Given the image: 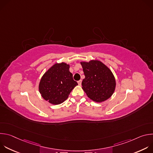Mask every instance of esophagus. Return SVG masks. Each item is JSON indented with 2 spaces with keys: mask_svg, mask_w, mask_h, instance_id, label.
Instances as JSON below:
<instances>
[{
  "mask_svg": "<svg viewBox=\"0 0 153 153\" xmlns=\"http://www.w3.org/2000/svg\"><path fill=\"white\" fill-rule=\"evenodd\" d=\"M77 82H78L79 85H80H80H81V84H82V80H79Z\"/></svg>",
  "mask_w": 153,
  "mask_h": 153,
  "instance_id": "34e87169",
  "label": "esophagus"
}]
</instances>
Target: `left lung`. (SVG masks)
<instances>
[{
  "mask_svg": "<svg viewBox=\"0 0 153 153\" xmlns=\"http://www.w3.org/2000/svg\"><path fill=\"white\" fill-rule=\"evenodd\" d=\"M85 79L82 88L89 98L96 102H102L110 98L116 88L115 78L106 65L99 60L80 62Z\"/></svg>",
  "mask_w": 153,
  "mask_h": 153,
  "instance_id": "8db88e82",
  "label": "left lung"
}]
</instances>
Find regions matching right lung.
<instances>
[{
  "mask_svg": "<svg viewBox=\"0 0 153 153\" xmlns=\"http://www.w3.org/2000/svg\"><path fill=\"white\" fill-rule=\"evenodd\" d=\"M69 68L70 65L65 63H56L43 74L39 89L45 100L54 105L60 104L78 85Z\"/></svg>",
  "mask_w": 153,
  "mask_h": 153,
  "instance_id": "right-lung-1",
  "label": "right lung"
}]
</instances>
